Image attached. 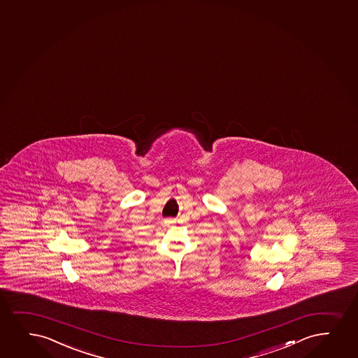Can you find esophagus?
I'll list each match as a JSON object with an SVG mask.
<instances>
[{"instance_id":"obj_1","label":"esophagus","mask_w":358,"mask_h":358,"mask_svg":"<svg viewBox=\"0 0 358 358\" xmlns=\"http://www.w3.org/2000/svg\"><path fill=\"white\" fill-rule=\"evenodd\" d=\"M173 222H175L173 221V220H166V221H165V223H166V224L168 225H171L173 224Z\"/></svg>"}]
</instances>
